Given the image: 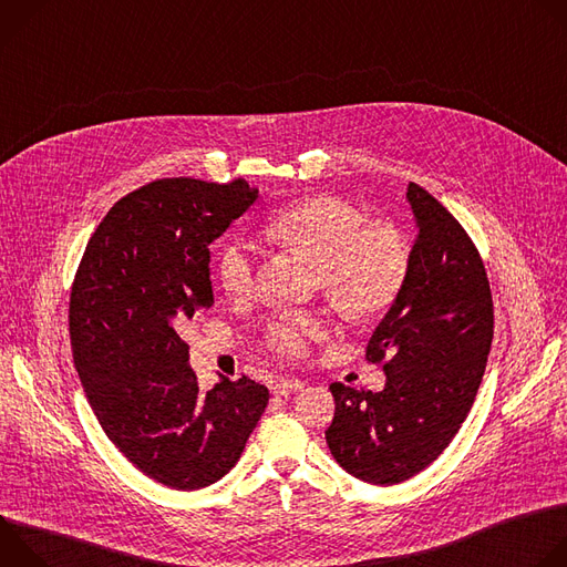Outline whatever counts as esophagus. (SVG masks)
Here are the masks:
<instances>
[{
  "label": "esophagus",
  "instance_id": "obj_1",
  "mask_svg": "<svg viewBox=\"0 0 567 567\" xmlns=\"http://www.w3.org/2000/svg\"><path fill=\"white\" fill-rule=\"evenodd\" d=\"M298 390H302V383L298 379H278L274 385V394H278V396H289Z\"/></svg>",
  "mask_w": 567,
  "mask_h": 567
}]
</instances>
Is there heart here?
Segmentation results:
<instances>
[{
  "mask_svg": "<svg viewBox=\"0 0 567 567\" xmlns=\"http://www.w3.org/2000/svg\"><path fill=\"white\" fill-rule=\"evenodd\" d=\"M271 245L313 265L316 285L348 318L385 311L409 278L411 254L403 235L388 224H368L352 202L318 195L300 199L265 226ZM258 249L245 237H230L217 254V278L233 298L254 291ZM322 334V320L307 311L276 316L265 332L267 346L282 357H302Z\"/></svg>",
  "mask_w": 567,
  "mask_h": 567,
  "instance_id": "b5f03b06",
  "label": "heart"
}]
</instances>
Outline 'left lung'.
<instances>
[{"label":"left lung","instance_id":"left-lung-1","mask_svg":"<svg viewBox=\"0 0 567 567\" xmlns=\"http://www.w3.org/2000/svg\"><path fill=\"white\" fill-rule=\"evenodd\" d=\"M406 199L417 226L409 278L368 343L372 363L385 359V385H330L337 409L328 446L370 484L409 480L451 444L494 339L492 289L471 237L417 184H409Z\"/></svg>","mask_w":567,"mask_h":567}]
</instances>
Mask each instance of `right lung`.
<instances>
[{
    "label": "right lung",
    "mask_w": 567,
    "mask_h": 567,
    "mask_svg": "<svg viewBox=\"0 0 567 567\" xmlns=\"http://www.w3.org/2000/svg\"><path fill=\"white\" fill-rule=\"evenodd\" d=\"M256 199L245 179L152 182L112 206L71 287V350L90 406L114 446L171 489L224 477L269 403L249 377L202 392L182 339L213 305L210 241Z\"/></svg>",
    "instance_id": "right-lung-1"
}]
</instances>
